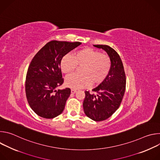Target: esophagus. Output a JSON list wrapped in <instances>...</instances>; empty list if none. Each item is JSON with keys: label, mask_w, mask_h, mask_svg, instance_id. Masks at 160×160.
Masks as SVG:
<instances>
[{"label": "esophagus", "mask_w": 160, "mask_h": 160, "mask_svg": "<svg viewBox=\"0 0 160 160\" xmlns=\"http://www.w3.org/2000/svg\"><path fill=\"white\" fill-rule=\"evenodd\" d=\"M71 92H72V94H75V93L77 92V90H75V89H72V90H71Z\"/></svg>", "instance_id": "obj_1"}]
</instances>
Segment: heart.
Returning <instances> with one entry per match:
<instances>
[{
	"instance_id": "heart-1",
	"label": "heart",
	"mask_w": 160,
	"mask_h": 160,
	"mask_svg": "<svg viewBox=\"0 0 160 160\" xmlns=\"http://www.w3.org/2000/svg\"><path fill=\"white\" fill-rule=\"evenodd\" d=\"M80 73H72L66 77V85L73 89L88 87L102 82L108 75L111 68V60L109 56L91 48H84L74 53L73 56L65 55L61 61V70L64 73L73 72L78 66Z\"/></svg>"
}]
</instances>
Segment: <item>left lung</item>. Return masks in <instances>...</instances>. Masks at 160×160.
Wrapping results in <instances>:
<instances>
[{
    "mask_svg": "<svg viewBox=\"0 0 160 160\" xmlns=\"http://www.w3.org/2000/svg\"><path fill=\"white\" fill-rule=\"evenodd\" d=\"M102 49L110 57L112 65L107 77L90 93L85 90L83 102L85 115L96 122L109 118L120 107L126 87V76L121 58L116 51L107 45H94Z\"/></svg>",
    "mask_w": 160,
    "mask_h": 160,
    "instance_id": "obj_1",
    "label": "left lung"
}]
</instances>
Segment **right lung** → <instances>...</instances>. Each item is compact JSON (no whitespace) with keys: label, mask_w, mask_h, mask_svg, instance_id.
I'll return each mask as SVG.
<instances>
[{"label":"right lung","mask_w":160,"mask_h":160,"mask_svg":"<svg viewBox=\"0 0 160 160\" xmlns=\"http://www.w3.org/2000/svg\"><path fill=\"white\" fill-rule=\"evenodd\" d=\"M81 43L52 40L45 44L32 59L27 73L25 92L30 106L40 117L54 118L63 111L71 90L56 89L64 82L61 61Z\"/></svg>","instance_id":"obj_1"}]
</instances>
